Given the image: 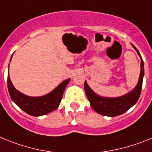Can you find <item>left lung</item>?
<instances>
[{
	"mask_svg": "<svg viewBox=\"0 0 152 152\" xmlns=\"http://www.w3.org/2000/svg\"><path fill=\"white\" fill-rule=\"evenodd\" d=\"M134 50L138 52V55L141 56L137 48L132 45ZM142 58V56H141ZM144 76V63L141 60V73H140L139 80L138 84L132 92L121 97L117 98H102L101 96L96 95L89 86L87 85L86 82L84 83V89L86 95L89 99L92 108L96 113H99L105 116H115L123 114L126 111L129 110L132 106L136 103L139 98L142 88V81Z\"/></svg>",
	"mask_w": 152,
	"mask_h": 152,
	"instance_id": "1",
	"label": "left lung"
}]
</instances>
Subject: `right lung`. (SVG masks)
<instances>
[{
	"mask_svg": "<svg viewBox=\"0 0 152 152\" xmlns=\"http://www.w3.org/2000/svg\"><path fill=\"white\" fill-rule=\"evenodd\" d=\"M69 80L70 79L63 81L53 91L46 96L40 97H30L22 94L14 88L10 81L8 72L7 88L12 101H14L22 110L30 115L40 116L51 113L59 107L63 98V92L68 85Z\"/></svg>",
	"mask_w": 152,
	"mask_h": 152,
	"instance_id": "obj_1",
	"label": "right lung"
}]
</instances>
